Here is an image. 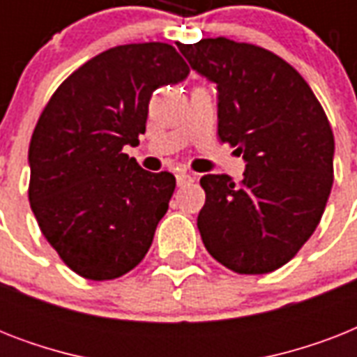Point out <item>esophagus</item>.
Returning <instances> with one entry per match:
<instances>
[{
  "instance_id": "esophagus-1",
  "label": "esophagus",
  "mask_w": 357,
  "mask_h": 357,
  "mask_svg": "<svg viewBox=\"0 0 357 357\" xmlns=\"http://www.w3.org/2000/svg\"><path fill=\"white\" fill-rule=\"evenodd\" d=\"M176 179H178V185L179 187H187V185L195 183V174H189V172H178L176 174Z\"/></svg>"
}]
</instances>
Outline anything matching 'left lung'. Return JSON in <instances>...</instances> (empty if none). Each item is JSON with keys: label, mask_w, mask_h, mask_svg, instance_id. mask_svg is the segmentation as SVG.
I'll return each instance as SVG.
<instances>
[{"label": "left lung", "mask_w": 357, "mask_h": 357, "mask_svg": "<svg viewBox=\"0 0 357 357\" xmlns=\"http://www.w3.org/2000/svg\"><path fill=\"white\" fill-rule=\"evenodd\" d=\"M178 47L217 83L218 137L246 161L238 185L226 174L200 179L202 241L229 271H276L313 235L332 190L326 113L304 77L265 47L224 36Z\"/></svg>", "instance_id": "obj_1"}]
</instances>
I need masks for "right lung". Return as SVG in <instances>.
<instances>
[{
    "label": "right lung",
    "instance_id": "add662e5",
    "mask_svg": "<svg viewBox=\"0 0 357 357\" xmlns=\"http://www.w3.org/2000/svg\"><path fill=\"white\" fill-rule=\"evenodd\" d=\"M176 47H111L66 77L29 144V204L42 235L79 276L114 280L139 265L176 189L123 146L139 144L155 89L189 75Z\"/></svg>",
    "mask_w": 357,
    "mask_h": 357
}]
</instances>
